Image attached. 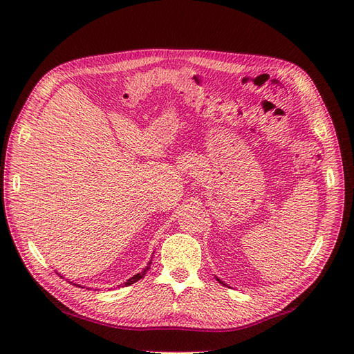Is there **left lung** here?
Masks as SVG:
<instances>
[{"label": "left lung", "mask_w": 354, "mask_h": 354, "mask_svg": "<svg viewBox=\"0 0 354 354\" xmlns=\"http://www.w3.org/2000/svg\"><path fill=\"white\" fill-rule=\"evenodd\" d=\"M217 281H218V282H220V283H223V282H221V281H220V279H217ZM223 285H224V283H223Z\"/></svg>", "instance_id": "obj_1"}]
</instances>
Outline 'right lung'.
<instances>
[{
	"instance_id": "obj_1",
	"label": "right lung",
	"mask_w": 354,
	"mask_h": 354,
	"mask_svg": "<svg viewBox=\"0 0 354 354\" xmlns=\"http://www.w3.org/2000/svg\"><path fill=\"white\" fill-rule=\"evenodd\" d=\"M151 264H152V261H149V264L145 267V269H143V272H140V273H137V274H134L133 277H130V279H128L124 285L125 286H128V285H133L134 282H137V281H140L142 279V277L146 274V272L149 270V269H151Z\"/></svg>"
}]
</instances>
